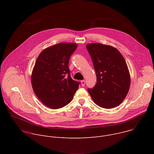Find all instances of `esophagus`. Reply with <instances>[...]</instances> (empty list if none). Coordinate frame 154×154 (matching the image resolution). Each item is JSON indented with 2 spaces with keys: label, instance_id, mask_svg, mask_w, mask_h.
Wrapping results in <instances>:
<instances>
[{
  "label": "esophagus",
  "instance_id": "34e87169",
  "mask_svg": "<svg viewBox=\"0 0 154 154\" xmlns=\"http://www.w3.org/2000/svg\"><path fill=\"white\" fill-rule=\"evenodd\" d=\"M81 83H82V85L83 86H84L85 84V80H81Z\"/></svg>",
  "mask_w": 154,
  "mask_h": 154
}]
</instances>
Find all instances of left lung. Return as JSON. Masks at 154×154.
Segmentation results:
<instances>
[{
    "label": "left lung",
    "mask_w": 154,
    "mask_h": 154,
    "mask_svg": "<svg viewBox=\"0 0 154 154\" xmlns=\"http://www.w3.org/2000/svg\"><path fill=\"white\" fill-rule=\"evenodd\" d=\"M96 73L97 83L88 91L94 103L104 108L119 105L126 97L130 77L127 63L118 49L100 43L86 45Z\"/></svg>",
    "instance_id": "obj_1"
}]
</instances>
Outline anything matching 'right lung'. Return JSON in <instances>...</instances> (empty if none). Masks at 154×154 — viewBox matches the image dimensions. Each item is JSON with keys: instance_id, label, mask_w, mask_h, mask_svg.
Returning a JSON list of instances; mask_svg holds the SVG:
<instances>
[{"instance_id": "right-lung-1", "label": "right lung", "mask_w": 154, "mask_h": 154, "mask_svg": "<svg viewBox=\"0 0 154 154\" xmlns=\"http://www.w3.org/2000/svg\"><path fill=\"white\" fill-rule=\"evenodd\" d=\"M77 48L74 43H59L42 51L36 61L31 79L33 90L50 108H60L70 103L80 84L72 79L68 67Z\"/></svg>"}]
</instances>
